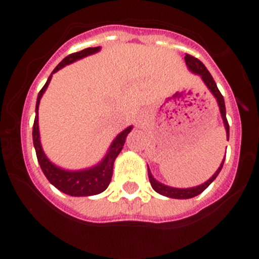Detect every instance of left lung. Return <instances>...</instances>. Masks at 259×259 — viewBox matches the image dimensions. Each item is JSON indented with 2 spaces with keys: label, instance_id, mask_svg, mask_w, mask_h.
<instances>
[{
  "label": "left lung",
  "instance_id": "1",
  "mask_svg": "<svg viewBox=\"0 0 259 259\" xmlns=\"http://www.w3.org/2000/svg\"><path fill=\"white\" fill-rule=\"evenodd\" d=\"M184 59H185V62H187L188 67H189V70H192L194 74L200 75L203 81L205 82V85H207L208 89L211 91V94L215 96L217 101H218L219 110H221L222 117H223L224 126H226V130H227V139H229V124H228V120H227V116H226V104H224L223 95L221 94L219 89L217 88L215 81L213 80V77H211V75L207 70V67H205L204 65H203V62L200 61V60H198L197 57L192 56V55H189V54H185ZM223 164H224V160L222 161L221 166H219L218 170L214 173V176L211 177L208 182H205L204 184L198 185V187H195V188H188V189H178V188L166 187V185L156 182V180L153 178V176H151L149 168H148V177H149V180H150V184H151V187H153V189L155 190V192H158L159 194L165 195V197H169V198H176V199H189V198H193V197H195V195L200 194L203 190H205L208 187H209L210 183L213 182L217 177H218L219 171H221L222 168H223Z\"/></svg>",
  "mask_w": 259,
  "mask_h": 259
}]
</instances>
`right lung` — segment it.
<instances>
[{"mask_svg":"<svg viewBox=\"0 0 259 259\" xmlns=\"http://www.w3.org/2000/svg\"><path fill=\"white\" fill-rule=\"evenodd\" d=\"M99 50H100V48H88L85 50H81L79 52H74V54L69 55V56L65 57V59L55 67L52 74L59 71L60 69H62V67L66 66V65L81 59V57L95 54ZM52 74L50 75V77L48 81H46L45 85H44V88L41 89L40 93H38L37 103H36V116L32 127V139L38 164H40L41 169H42L44 174H45L46 178L49 179V182L51 183L52 185H55L57 189L61 190L62 193H65V194L72 195V197H88V195L99 194V193L104 192V190L109 187V184H110L111 177H113L114 160L116 159V156L119 155L120 151H121L125 139H126L127 134L132 132L133 127L129 126L127 129H125L124 132L120 133V134L115 138L113 144H111L110 149H109L108 154H106L104 160L101 161L99 165L94 166V168L91 169H85V170L79 171H67L61 168H57L56 165H54V164L46 158L45 154H44L40 143V134H38V105H40V99L42 98V94L45 93V90L48 89L50 80H51L52 77Z\"/></svg>","mask_w":259,"mask_h":259,"instance_id":"1","label":"right lung"}]
</instances>
